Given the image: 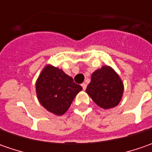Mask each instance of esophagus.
<instances>
[{"label":"esophagus","instance_id":"esophagus-1","mask_svg":"<svg viewBox=\"0 0 152 152\" xmlns=\"http://www.w3.org/2000/svg\"><path fill=\"white\" fill-rule=\"evenodd\" d=\"M81 86H82L83 90H85V89H86V87H87V85H86L85 83H83V84L81 85Z\"/></svg>","mask_w":152,"mask_h":152}]
</instances>
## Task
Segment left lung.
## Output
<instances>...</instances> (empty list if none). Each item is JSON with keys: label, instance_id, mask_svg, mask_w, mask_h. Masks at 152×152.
Masks as SVG:
<instances>
[{"label": "left lung", "instance_id": "8db88e82", "mask_svg": "<svg viewBox=\"0 0 152 152\" xmlns=\"http://www.w3.org/2000/svg\"><path fill=\"white\" fill-rule=\"evenodd\" d=\"M124 86L119 75L110 66H103L91 74L86 93L103 109L117 107L122 100Z\"/></svg>", "mask_w": 152, "mask_h": 152}]
</instances>
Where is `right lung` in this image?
<instances>
[{"instance_id":"1","label":"right lung","mask_w":152,"mask_h":152,"mask_svg":"<svg viewBox=\"0 0 152 152\" xmlns=\"http://www.w3.org/2000/svg\"><path fill=\"white\" fill-rule=\"evenodd\" d=\"M35 91L42 107L51 113L61 116L70 107L82 87L75 84L73 78L62 69L47 64L36 80Z\"/></svg>"}]
</instances>
